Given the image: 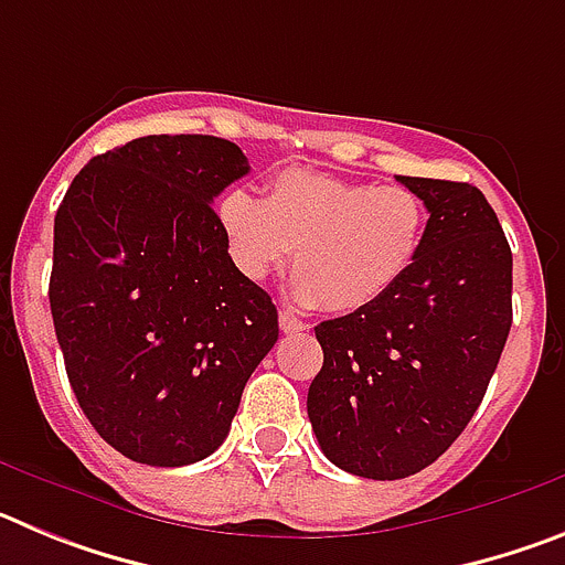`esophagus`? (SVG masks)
<instances>
[{"label": "esophagus", "instance_id": "34e87169", "mask_svg": "<svg viewBox=\"0 0 565 565\" xmlns=\"http://www.w3.org/2000/svg\"><path fill=\"white\" fill-rule=\"evenodd\" d=\"M306 322L299 317H294L291 311H279V331L282 333H299V331H306Z\"/></svg>", "mask_w": 565, "mask_h": 565}]
</instances>
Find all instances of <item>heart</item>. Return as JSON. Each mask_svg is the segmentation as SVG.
<instances>
[{
  "label": "heart",
  "instance_id": "1",
  "mask_svg": "<svg viewBox=\"0 0 565 565\" xmlns=\"http://www.w3.org/2000/svg\"><path fill=\"white\" fill-rule=\"evenodd\" d=\"M214 214L243 277L266 279L294 248V294L331 313L364 311L387 297L416 266L430 217L411 186L308 169L271 174L263 201L226 189Z\"/></svg>",
  "mask_w": 565,
  "mask_h": 565
}]
</instances>
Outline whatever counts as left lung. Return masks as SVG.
<instances>
[{
    "label": "left lung",
    "mask_w": 565,
    "mask_h": 565,
    "mask_svg": "<svg viewBox=\"0 0 565 565\" xmlns=\"http://www.w3.org/2000/svg\"><path fill=\"white\" fill-rule=\"evenodd\" d=\"M430 221L416 266L376 306L319 322L308 418L328 461L396 481L430 467L476 416L512 328V252L472 183L404 178Z\"/></svg>",
    "instance_id": "obj_1"
}]
</instances>
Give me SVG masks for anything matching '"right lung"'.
<instances>
[{
  "instance_id": "obj_1",
  "label": "right lung",
  "mask_w": 565,
  "mask_h": 565,
  "mask_svg": "<svg viewBox=\"0 0 565 565\" xmlns=\"http://www.w3.org/2000/svg\"><path fill=\"white\" fill-rule=\"evenodd\" d=\"M243 174L226 138L147 135L93 158L56 212L50 313L70 387L138 463L212 456L279 337L271 297L232 266L212 209Z\"/></svg>"
}]
</instances>
